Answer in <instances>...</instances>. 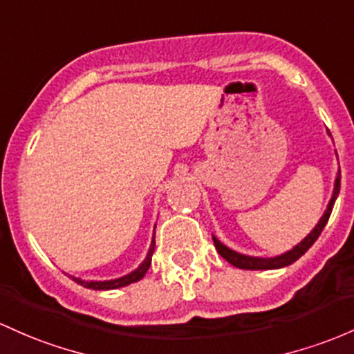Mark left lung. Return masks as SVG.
Instances as JSON below:
<instances>
[{
	"mask_svg": "<svg viewBox=\"0 0 354 354\" xmlns=\"http://www.w3.org/2000/svg\"><path fill=\"white\" fill-rule=\"evenodd\" d=\"M339 185H341V171H337V178H336V183H335V192H333V198H331V201H329L328 209L324 212V215L321 216L319 223H317L316 227H314V230L310 232V234L306 236L301 243H297L292 250L286 252V254L279 255V257H272V259L248 257V255H242V254H239V252L230 250V248L225 247L218 239H215V236H213V243H215L216 250H218V254L221 255V257L227 260V262H230L232 266L239 267V269L269 270V269H281V267L290 266V263L296 262L299 257H302V255L309 250L310 245H313V243L319 239L321 232L324 230L326 223H328L329 216H331V212H333V207H335L336 198H337V195H339Z\"/></svg>",
	"mask_w": 354,
	"mask_h": 354,
	"instance_id": "8db88e82",
	"label": "left lung"
}]
</instances>
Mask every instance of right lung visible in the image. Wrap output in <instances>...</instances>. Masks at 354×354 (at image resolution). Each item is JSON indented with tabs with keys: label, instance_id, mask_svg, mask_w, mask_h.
I'll use <instances>...</instances> for the list:
<instances>
[{
	"label": "right lung",
	"instance_id": "add662e5",
	"mask_svg": "<svg viewBox=\"0 0 354 354\" xmlns=\"http://www.w3.org/2000/svg\"><path fill=\"white\" fill-rule=\"evenodd\" d=\"M154 247H156V240H154V236H153V242H151L149 252H147V257L145 262H142L134 272H131V274L124 275V277H120V279H115V281H102V282L91 281L88 282V281H82V279H77V277H72V279L77 282V284L87 287V289H94V290H109V289H118V287L129 286V284H133V282L141 281V279L146 275V272L151 266V257H153V254H154Z\"/></svg>",
	"mask_w": 354,
	"mask_h": 354
}]
</instances>
